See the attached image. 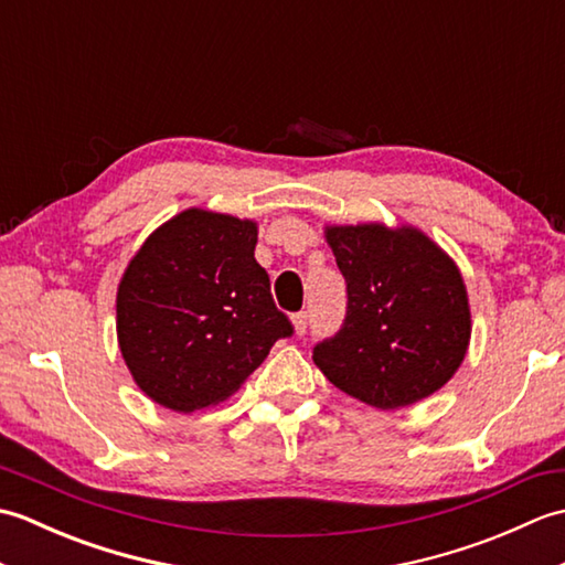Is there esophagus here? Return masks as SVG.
<instances>
[{"instance_id":"esophagus-1","label":"esophagus","mask_w":565,"mask_h":565,"mask_svg":"<svg viewBox=\"0 0 565 565\" xmlns=\"http://www.w3.org/2000/svg\"><path fill=\"white\" fill-rule=\"evenodd\" d=\"M308 320H310V316H308V310H301V313H296V316H294V326H296V334H306V330H308Z\"/></svg>"}]
</instances>
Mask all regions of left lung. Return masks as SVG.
Instances as JSON below:
<instances>
[{
    "label": "left lung",
    "instance_id": "left-lung-1",
    "mask_svg": "<svg viewBox=\"0 0 565 565\" xmlns=\"http://www.w3.org/2000/svg\"><path fill=\"white\" fill-rule=\"evenodd\" d=\"M328 243L347 281V310L340 330L313 347L322 374L381 411L439 391L471 338L454 262L411 227H328Z\"/></svg>",
    "mask_w": 565,
    "mask_h": 565
}]
</instances>
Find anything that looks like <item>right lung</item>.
<instances>
[{"label": "right lung", "mask_w": 565, "mask_h": 565, "mask_svg": "<svg viewBox=\"0 0 565 565\" xmlns=\"http://www.w3.org/2000/svg\"><path fill=\"white\" fill-rule=\"evenodd\" d=\"M257 225L191 209L154 231L118 286V344L138 386L177 413L243 386L294 326L255 259Z\"/></svg>", "instance_id": "add662e5"}]
</instances>
